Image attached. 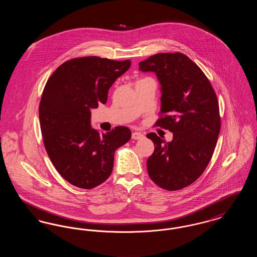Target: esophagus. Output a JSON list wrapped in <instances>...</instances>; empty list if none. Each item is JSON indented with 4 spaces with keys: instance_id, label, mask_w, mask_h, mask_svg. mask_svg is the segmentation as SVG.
Listing matches in <instances>:
<instances>
[{
    "instance_id": "esophagus-1",
    "label": "esophagus",
    "mask_w": 257,
    "mask_h": 257,
    "mask_svg": "<svg viewBox=\"0 0 257 257\" xmlns=\"http://www.w3.org/2000/svg\"><path fill=\"white\" fill-rule=\"evenodd\" d=\"M144 137L145 136L141 132H133L132 133V139H134V140H140V139H143Z\"/></svg>"
}]
</instances>
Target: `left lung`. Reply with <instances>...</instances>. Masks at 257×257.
<instances>
[{"mask_svg": "<svg viewBox=\"0 0 257 257\" xmlns=\"http://www.w3.org/2000/svg\"><path fill=\"white\" fill-rule=\"evenodd\" d=\"M140 70L155 72L161 84V109L154 126L173 133L167 143L147 138L154 152L147 171L160 188L177 191L194 183L213 156L220 130L217 94L206 75L182 53H159L141 61Z\"/></svg>", "mask_w": 257, "mask_h": 257, "instance_id": "8db88e82", "label": "left lung"}]
</instances>
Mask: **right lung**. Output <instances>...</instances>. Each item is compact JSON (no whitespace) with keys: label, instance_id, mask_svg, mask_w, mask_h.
<instances>
[{"label":"right lung","instance_id":"obj_1","mask_svg":"<svg viewBox=\"0 0 257 257\" xmlns=\"http://www.w3.org/2000/svg\"><path fill=\"white\" fill-rule=\"evenodd\" d=\"M130 66V60L74 58L44 86L38 110L43 144L56 170L76 187L89 190L105 182L114 151L131 139L125 126L102 135L90 126V109L107 102L109 88Z\"/></svg>","mask_w":257,"mask_h":257}]
</instances>
